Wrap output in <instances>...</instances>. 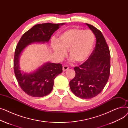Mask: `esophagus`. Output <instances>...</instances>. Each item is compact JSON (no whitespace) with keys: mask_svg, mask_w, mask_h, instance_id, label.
<instances>
[{"mask_svg":"<svg viewBox=\"0 0 128 128\" xmlns=\"http://www.w3.org/2000/svg\"><path fill=\"white\" fill-rule=\"evenodd\" d=\"M69 68V67L67 65H64L63 66V71L65 72Z\"/></svg>","mask_w":128,"mask_h":128,"instance_id":"obj_1","label":"esophagus"}]
</instances>
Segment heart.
<instances>
[{"instance_id": "heart-1", "label": "heart", "mask_w": 128, "mask_h": 128, "mask_svg": "<svg viewBox=\"0 0 128 128\" xmlns=\"http://www.w3.org/2000/svg\"><path fill=\"white\" fill-rule=\"evenodd\" d=\"M95 42V35L89 30L72 28L62 32L56 41L53 40L52 48L59 58H64L68 50L70 56L77 63L84 62L90 56Z\"/></svg>"}]
</instances>
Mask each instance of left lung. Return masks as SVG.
Returning a JSON list of instances; mask_svg holds the SVG:
<instances>
[{
    "mask_svg": "<svg viewBox=\"0 0 128 128\" xmlns=\"http://www.w3.org/2000/svg\"><path fill=\"white\" fill-rule=\"evenodd\" d=\"M96 37L95 48L89 58L75 67V77L70 82L71 91L83 99L97 96L103 90L110 75V54L104 37L100 30L86 24Z\"/></svg>",
    "mask_w": 128,
    "mask_h": 128,
    "instance_id": "left-lung-1",
    "label": "left lung"
}]
</instances>
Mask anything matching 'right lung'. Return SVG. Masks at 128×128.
Wrapping results in <instances>:
<instances>
[{
    "instance_id": "add662e5",
    "label": "right lung",
    "mask_w": 128,
    "mask_h": 128,
    "mask_svg": "<svg viewBox=\"0 0 128 128\" xmlns=\"http://www.w3.org/2000/svg\"><path fill=\"white\" fill-rule=\"evenodd\" d=\"M64 23L38 24L25 32L16 48L13 68L19 86L27 94L42 97L51 92L55 78L62 72L61 64L47 63L32 74H24L20 70V56L25 47L33 42H48L52 35Z\"/></svg>"
}]
</instances>
